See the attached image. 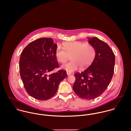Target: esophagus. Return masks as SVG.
<instances>
[{
    "instance_id": "obj_1",
    "label": "esophagus",
    "mask_w": 131,
    "mask_h": 131,
    "mask_svg": "<svg viewBox=\"0 0 131 131\" xmlns=\"http://www.w3.org/2000/svg\"><path fill=\"white\" fill-rule=\"evenodd\" d=\"M67 75H71V73L70 72H67Z\"/></svg>"
}]
</instances>
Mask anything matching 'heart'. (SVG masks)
<instances>
[{"label":"heart","instance_id":"heart-1","mask_svg":"<svg viewBox=\"0 0 131 131\" xmlns=\"http://www.w3.org/2000/svg\"><path fill=\"white\" fill-rule=\"evenodd\" d=\"M96 54L95 47L80 41L65 43L63 48L57 46L55 55L57 60L61 63H65L71 56L70 62L63 65L62 68L68 72L77 70L81 67L86 69L89 67L94 60Z\"/></svg>","mask_w":131,"mask_h":131}]
</instances>
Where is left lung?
Returning <instances> with one entry per match:
<instances>
[{
    "mask_svg": "<svg viewBox=\"0 0 131 131\" xmlns=\"http://www.w3.org/2000/svg\"><path fill=\"white\" fill-rule=\"evenodd\" d=\"M96 50L95 58L86 70L74 74L73 89L81 98L92 100L99 97L110 83L114 71L115 57L110 47L97 37L88 38Z\"/></svg>",
    "mask_w": 131,
    "mask_h": 131,
    "instance_id": "1",
    "label": "left lung"
}]
</instances>
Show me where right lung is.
I'll use <instances>...</instances> for the list:
<instances>
[{
    "instance_id": "obj_1",
    "label": "right lung",
    "mask_w": 131,
    "mask_h": 131,
    "mask_svg": "<svg viewBox=\"0 0 131 131\" xmlns=\"http://www.w3.org/2000/svg\"><path fill=\"white\" fill-rule=\"evenodd\" d=\"M56 47L51 38H41L31 42L21 54L20 76L25 90L36 99L52 98L61 81L67 76L64 70L48 75L59 67L55 55Z\"/></svg>"
}]
</instances>
